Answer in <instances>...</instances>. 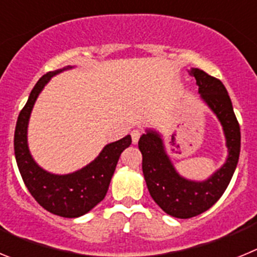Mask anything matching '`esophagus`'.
<instances>
[{
  "label": "esophagus",
  "instance_id": "1",
  "mask_svg": "<svg viewBox=\"0 0 257 257\" xmlns=\"http://www.w3.org/2000/svg\"><path fill=\"white\" fill-rule=\"evenodd\" d=\"M140 136H142V131H140V130H133V131H131V139H133L134 144H136V143L139 142Z\"/></svg>",
  "mask_w": 257,
  "mask_h": 257
}]
</instances>
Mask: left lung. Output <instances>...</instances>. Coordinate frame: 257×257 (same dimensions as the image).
Wrapping results in <instances>:
<instances>
[{
	"label": "left lung",
	"mask_w": 257,
	"mask_h": 257,
	"mask_svg": "<svg viewBox=\"0 0 257 257\" xmlns=\"http://www.w3.org/2000/svg\"><path fill=\"white\" fill-rule=\"evenodd\" d=\"M189 73L196 78L201 99L216 114L225 135L228 158L210 178L194 181L183 178L167 156L162 136L147 130L139 140L143 154V174L152 198L167 215L189 219L207 211L225 192L239 160L240 130L225 86L220 79L198 68Z\"/></svg>",
	"instance_id": "1"
}]
</instances>
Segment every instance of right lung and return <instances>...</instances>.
I'll return each instance as SVG.
<instances>
[{
  "label": "right lung",
  "mask_w": 257,
  "mask_h": 257,
  "mask_svg": "<svg viewBox=\"0 0 257 257\" xmlns=\"http://www.w3.org/2000/svg\"><path fill=\"white\" fill-rule=\"evenodd\" d=\"M65 67L55 72H49L38 79L22 109L15 127L14 151L23 181L33 198L45 210L61 217H79L91 211L100 203L108 192L109 184L114 174L119 156L131 144V136L105 145L100 154L92 162L72 174L56 175L47 172L36 163L28 148V122L32 109L38 95L44 90L51 77L63 70L72 69Z\"/></svg>",
  "instance_id": "add662e5"
}]
</instances>
